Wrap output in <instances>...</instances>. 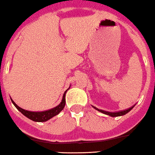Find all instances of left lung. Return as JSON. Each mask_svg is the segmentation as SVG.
Here are the masks:
<instances>
[{
    "label": "left lung",
    "instance_id": "obj_1",
    "mask_svg": "<svg viewBox=\"0 0 155 155\" xmlns=\"http://www.w3.org/2000/svg\"><path fill=\"white\" fill-rule=\"evenodd\" d=\"M92 106H93V105H92ZM134 106H135V105H133V106H132L131 108H128V109L124 110V111H117V112H110V111H103V110L99 109V108H97L96 107H95V106H93V107L95 108V109L97 110V111H100V112L103 113V114H107V115L111 116V117H119V116H123V115H124V114H127L129 111H130L132 109H133V107H134Z\"/></svg>",
    "mask_w": 155,
    "mask_h": 155
}]
</instances>
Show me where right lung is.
<instances>
[{"label": "right lung", "instance_id": "1", "mask_svg": "<svg viewBox=\"0 0 155 155\" xmlns=\"http://www.w3.org/2000/svg\"><path fill=\"white\" fill-rule=\"evenodd\" d=\"M68 90L65 91V93H64L63 94V96H62V101H61V102L57 105V106H56L53 108H51V109L50 110H47V111H38V112H37V111H27V110H25L23 109V108L18 106L11 98H10V99H11V102H13V104L15 105V107H16V108H17V109L19 110V111L23 114V115H25L26 117H28V118H29L30 120H33V121H35V122H45V121H47L48 120H50V119H51L52 117H53L54 116L59 114V113L63 110L64 107H65V94H66V92L68 91Z\"/></svg>", "mask_w": 155, "mask_h": 155}]
</instances>
